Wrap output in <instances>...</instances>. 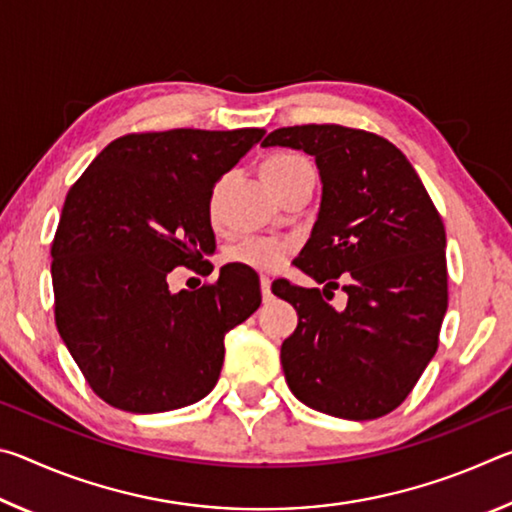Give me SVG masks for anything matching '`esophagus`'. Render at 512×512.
Masks as SVG:
<instances>
[{
	"label": "esophagus",
	"instance_id": "34e87169",
	"mask_svg": "<svg viewBox=\"0 0 512 512\" xmlns=\"http://www.w3.org/2000/svg\"><path fill=\"white\" fill-rule=\"evenodd\" d=\"M259 287H262V296H264V300H271V280H268V277H264L262 275V280H259Z\"/></svg>",
	"mask_w": 512,
	"mask_h": 512
}]
</instances>
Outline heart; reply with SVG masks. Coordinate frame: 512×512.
<instances>
[{"instance_id": "1", "label": "heart", "mask_w": 512, "mask_h": 512, "mask_svg": "<svg viewBox=\"0 0 512 512\" xmlns=\"http://www.w3.org/2000/svg\"><path fill=\"white\" fill-rule=\"evenodd\" d=\"M307 158H302L298 153H277L273 158H268L262 167L264 178H275L284 176L298 167H307ZM293 244L289 239L280 237H259V235H248L225 248L223 259L228 264L253 268V271H275L280 268L287 257L291 255Z\"/></svg>"}]
</instances>
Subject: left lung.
Segmentation results:
<instances>
[{
	"mask_svg": "<svg viewBox=\"0 0 512 512\" xmlns=\"http://www.w3.org/2000/svg\"><path fill=\"white\" fill-rule=\"evenodd\" d=\"M262 146L314 155L323 183L311 237L293 259L325 289L273 282L298 311L280 359L291 393L320 413L375 420L397 409L438 350L447 311L445 225L406 155L339 124L277 128ZM341 286L336 312L323 292Z\"/></svg>",
	"mask_w": 512,
	"mask_h": 512,
	"instance_id": "left-lung-1",
	"label": "left lung"
}]
</instances>
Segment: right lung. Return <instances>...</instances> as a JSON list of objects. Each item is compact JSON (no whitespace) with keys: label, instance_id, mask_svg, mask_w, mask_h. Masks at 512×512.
Segmentation results:
<instances>
[{"label":"right lung","instance_id":"add662e5","mask_svg":"<svg viewBox=\"0 0 512 512\" xmlns=\"http://www.w3.org/2000/svg\"><path fill=\"white\" fill-rule=\"evenodd\" d=\"M262 137L264 128L131 133L67 192L51 244L56 327L115 409L162 413L203 400L219 381L225 334L262 305L246 268L223 266L196 291L167 282L176 266L214 253L212 189Z\"/></svg>","mask_w":512,"mask_h":512}]
</instances>
